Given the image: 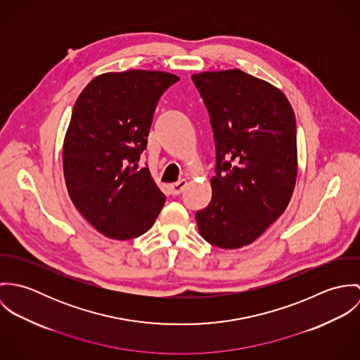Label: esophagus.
I'll return each mask as SVG.
<instances>
[{
    "mask_svg": "<svg viewBox=\"0 0 360 360\" xmlns=\"http://www.w3.org/2000/svg\"><path fill=\"white\" fill-rule=\"evenodd\" d=\"M186 186H187V180H179L177 183H173V184H170L169 186V188H170V193L173 194V195H179L184 188H186Z\"/></svg>",
    "mask_w": 360,
    "mask_h": 360,
    "instance_id": "esophagus-1",
    "label": "esophagus"
}]
</instances>
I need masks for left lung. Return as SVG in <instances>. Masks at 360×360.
<instances>
[{
    "label": "left lung",
    "mask_w": 360,
    "mask_h": 360,
    "mask_svg": "<svg viewBox=\"0 0 360 360\" xmlns=\"http://www.w3.org/2000/svg\"><path fill=\"white\" fill-rule=\"evenodd\" d=\"M216 148L212 200L195 213L202 238L224 250L254 243L294 193L298 154L291 103L273 84L240 69L193 75Z\"/></svg>",
    "instance_id": "left-lung-1"
}]
</instances>
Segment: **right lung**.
Masks as SVG:
<instances>
[{
	"label": "right lung",
	"mask_w": 360,
	"mask_h": 360,
	"mask_svg": "<svg viewBox=\"0 0 360 360\" xmlns=\"http://www.w3.org/2000/svg\"><path fill=\"white\" fill-rule=\"evenodd\" d=\"M179 80L158 70L109 72L76 100L62 151L65 183L73 205L108 238L140 237L165 205L148 167H136L158 101Z\"/></svg>",
	"instance_id": "1"
}]
</instances>
